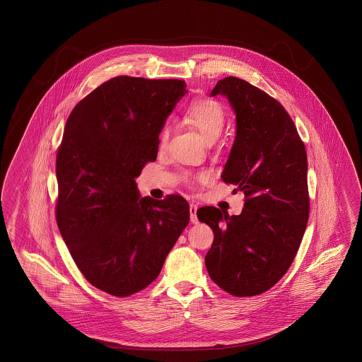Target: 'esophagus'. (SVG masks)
Wrapping results in <instances>:
<instances>
[{
    "label": "esophagus",
    "instance_id": "34e87169",
    "mask_svg": "<svg viewBox=\"0 0 362 362\" xmlns=\"http://www.w3.org/2000/svg\"><path fill=\"white\" fill-rule=\"evenodd\" d=\"M196 212H197V205L196 204H191L189 205V218H191L192 223H197L199 222Z\"/></svg>",
    "mask_w": 362,
    "mask_h": 362
}]
</instances>
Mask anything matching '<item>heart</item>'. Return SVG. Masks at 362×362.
<instances>
[{
    "instance_id": "b5f03b06",
    "label": "heart",
    "mask_w": 362,
    "mask_h": 362,
    "mask_svg": "<svg viewBox=\"0 0 362 362\" xmlns=\"http://www.w3.org/2000/svg\"><path fill=\"white\" fill-rule=\"evenodd\" d=\"M185 122L194 127L197 132L202 134L204 141L209 145L220 139L221 134L225 128V112L212 99H199L194 100L191 106L188 107L185 115ZM170 137V125L165 124L160 129L159 134V144L166 145ZM197 180L205 182L208 180V174L200 173L196 177Z\"/></svg>"
}]
</instances>
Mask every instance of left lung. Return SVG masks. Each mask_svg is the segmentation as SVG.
<instances>
[{"mask_svg": "<svg viewBox=\"0 0 362 362\" xmlns=\"http://www.w3.org/2000/svg\"><path fill=\"white\" fill-rule=\"evenodd\" d=\"M228 98L237 134L222 180L245 194L239 216L208 206L197 217L214 233L205 265L213 281L235 297L262 294L289 269L309 220L308 156L285 108L237 77L211 95Z\"/></svg>", "mask_w": 362, "mask_h": 362, "instance_id": "8db88e82", "label": "left lung"}]
</instances>
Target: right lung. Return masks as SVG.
<instances>
[{
    "mask_svg": "<svg viewBox=\"0 0 362 362\" xmlns=\"http://www.w3.org/2000/svg\"><path fill=\"white\" fill-rule=\"evenodd\" d=\"M185 81L114 77L73 108L56 157V220L91 285L128 297L158 277L188 225L182 196L141 197L136 177L158 154L159 133Z\"/></svg>",
    "mask_w": 362,
    "mask_h": 362,
    "instance_id": "obj_1",
    "label": "right lung"
}]
</instances>
